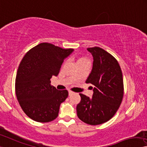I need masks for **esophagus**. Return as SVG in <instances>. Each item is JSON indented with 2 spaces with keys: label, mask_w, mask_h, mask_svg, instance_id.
<instances>
[{
  "label": "esophagus",
  "mask_w": 147,
  "mask_h": 147,
  "mask_svg": "<svg viewBox=\"0 0 147 147\" xmlns=\"http://www.w3.org/2000/svg\"><path fill=\"white\" fill-rule=\"evenodd\" d=\"M73 92H72V91H69V95H71V94H73Z\"/></svg>",
  "instance_id": "esophagus-1"
}]
</instances>
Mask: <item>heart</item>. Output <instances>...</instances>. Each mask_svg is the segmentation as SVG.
Returning <instances> with one entry per match:
<instances>
[{
    "label": "heart",
    "mask_w": 147,
    "mask_h": 147,
    "mask_svg": "<svg viewBox=\"0 0 147 147\" xmlns=\"http://www.w3.org/2000/svg\"><path fill=\"white\" fill-rule=\"evenodd\" d=\"M80 61H88V60L87 59H86V58L82 57V58H80V59H78L77 63L78 62H80Z\"/></svg>",
    "instance_id": "heart-1"
}]
</instances>
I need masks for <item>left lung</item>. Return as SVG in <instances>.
<instances>
[{"label": "left lung", "instance_id": "obj_1", "mask_svg": "<svg viewBox=\"0 0 147 147\" xmlns=\"http://www.w3.org/2000/svg\"><path fill=\"white\" fill-rule=\"evenodd\" d=\"M94 57L93 68L86 83L93 85L92 98L80 94L76 111L79 119L95 125L107 122L115 115L124 96L122 70L115 57L99 47L88 48Z\"/></svg>", "mask_w": 147, "mask_h": 147}]
</instances>
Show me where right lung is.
<instances>
[{"instance_id":"1","label":"right lung","mask_w":147,"mask_h":147,"mask_svg":"<svg viewBox=\"0 0 147 147\" xmlns=\"http://www.w3.org/2000/svg\"><path fill=\"white\" fill-rule=\"evenodd\" d=\"M73 51L43 42L23 57L16 78V94L22 110L32 120L45 123L57 117L69 93L57 90L51 85L50 78L58 75L64 59Z\"/></svg>"}]
</instances>
